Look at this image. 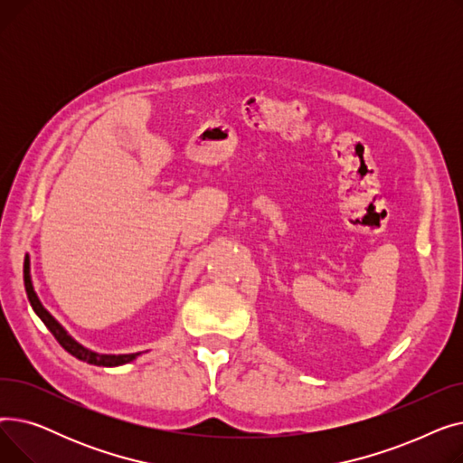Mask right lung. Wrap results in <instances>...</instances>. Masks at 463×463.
I'll return each instance as SVG.
<instances>
[{"label": "right lung", "instance_id": "right-lung-1", "mask_svg": "<svg viewBox=\"0 0 463 463\" xmlns=\"http://www.w3.org/2000/svg\"><path fill=\"white\" fill-rule=\"evenodd\" d=\"M24 287H26L28 300H30L33 311L39 315V319L44 323V326L48 330L52 332V335L58 339V344L67 353H71L72 356H77L79 360H84L88 364H95V366H107V368L119 366V364H128V362H131V360H135L138 356V353H131V354H97V353H91V351L84 349L71 335H67V332L60 326V323L39 302L35 290H33V285H32V279H30V260L28 259L24 260Z\"/></svg>", "mask_w": 463, "mask_h": 463}]
</instances>
